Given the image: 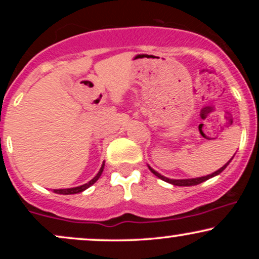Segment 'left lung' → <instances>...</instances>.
<instances>
[{"label": "left lung", "instance_id": "obj_1", "mask_svg": "<svg viewBox=\"0 0 259 259\" xmlns=\"http://www.w3.org/2000/svg\"><path fill=\"white\" fill-rule=\"evenodd\" d=\"M233 158H234V157H233ZM233 158H231V159H233ZM231 159L229 160L228 163H225V164L223 165V167H222L221 169H218V170L214 171V173H212V174H209V175H206V177L192 178V179H178V180H177V179H169V178H165V177H163V175H160L159 173H157V171L154 170V169L151 168L150 165H148V169H150V170L152 171V173H153L154 175H156V177H158L159 179L167 181V183H169V184H173V185H175V186H194V185H198V184L203 183V181H206V180H208V179H210V178L215 177V175L221 174L222 171L224 170V169L228 167V164L231 162Z\"/></svg>", "mask_w": 259, "mask_h": 259}]
</instances>
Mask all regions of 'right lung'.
<instances>
[{"label": "right lung", "instance_id": "1", "mask_svg": "<svg viewBox=\"0 0 259 259\" xmlns=\"http://www.w3.org/2000/svg\"><path fill=\"white\" fill-rule=\"evenodd\" d=\"M103 168H105V162H103V164L101 165V169L99 173L96 174V177L94 178V179H91L89 183L84 184V185L81 186H76V187H72V189H59V190H53V191L56 192V194H61V195H73V194H79V192H82L84 190L89 189L91 185H94L95 183H96L97 180H99V178L101 177V174H102L103 171Z\"/></svg>", "mask_w": 259, "mask_h": 259}]
</instances>
